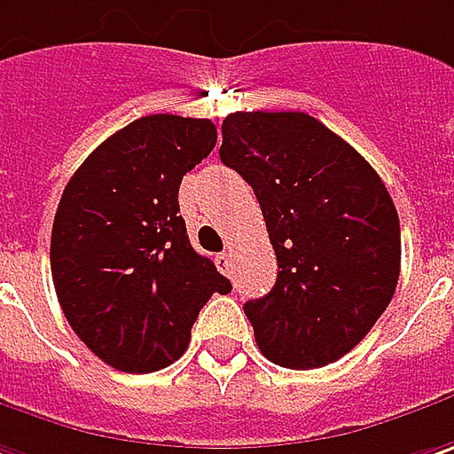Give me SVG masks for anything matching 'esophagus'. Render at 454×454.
<instances>
[{
	"instance_id": "1",
	"label": "esophagus",
	"mask_w": 454,
	"mask_h": 454,
	"mask_svg": "<svg viewBox=\"0 0 454 454\" xmlns=\"http://www.w3.org/2000/svg\"><path fill=\"white\" fill-rule=\"evenodd\" d=\"M215 264H218V269H221L223 274H231V269H233V254H231V251H221V254L215 256Z\"/></svg>"
}]
</instances>
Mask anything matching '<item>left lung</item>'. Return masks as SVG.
<instances>
[{
    "mask_svg": "<svg viewBox=\"0 0 454 454\" xmlns=\"http://www.w3.org/2000/svg\"><path fill=\"white\" fill-rule=\"evenodd\" d=\"M223 165L256 192L277 282L244 305L271 364H335L391 302L402 231L384 180L335 131L302 111H236L223 119Z\"/></svg>",
    "mask_w": 454,
    "mask_h": 454,
    "instance_id": "obj_1",
    "label": "left lung"
}]
</instances>
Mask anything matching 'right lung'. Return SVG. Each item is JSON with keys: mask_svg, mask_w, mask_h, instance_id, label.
Masks as SVG:
<instances>
[{"mask_svg": "<svg viewBox=\"0 0 454 454\" xmlns=\"http://www.w3.org/2000/svg\"><path fill=\"white\" fill-rule=\"evenodd\" d=\"M210 119L152 114L111 134L63 190L50 269L63 315L104 364L177 361L200 307L231 282L190 247L177 190L215 147Z\"/></svg>", "mask_w": 454, "mask_h": 454, "instance_id": "add662e5", "label": "right lung"}]
</instances>
